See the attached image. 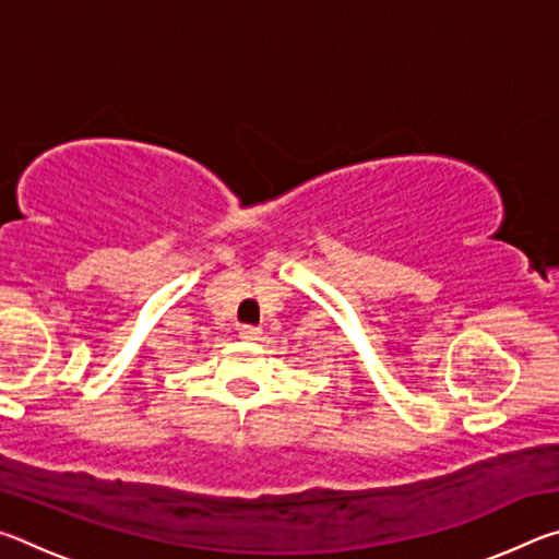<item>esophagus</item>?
<instances>
[{
	"mask_svg": "<svg viewBox=\"0 0 559 559\" xmlns=\"http://www.w3.org/2000/svg\"><path fill=\"white\" fill-rule=\"evenodd\" d=\"M239 335L243 340H261V328H257V325H241L239 328Z\"/></svg>",
	"mask_w": 559,
	"mask_h": 559,
	"instance_id": "34e87169",
	"label": "esophagus"
}]
</instances>
